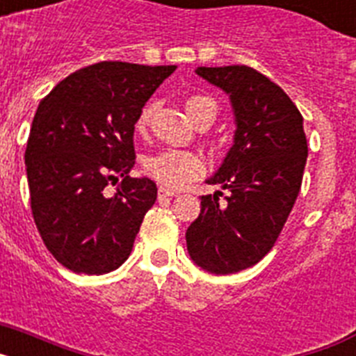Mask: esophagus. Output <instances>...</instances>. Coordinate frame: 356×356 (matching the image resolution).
I'll list each match as a JSON object with an SVG mask.
<instances>
[{
	"label": "esophagus",
	"instance_id": "obj_1",
	"mask_svg": "<svg viewBox=\"0 0 356 356\" xmlns=\"http://www.w3.org/2000/svg\"><path fill=\"white\" fill-rule=\"evenodd\" d=\"M175 191H169V188H165V187H159V197L160 200H162V197H171V196H175Z\"/></svg>",
	"mask_w": 356,
	"mask_h": 356
}]
</instances>
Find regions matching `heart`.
Here are the masks:
<instances>
[{"mask_svg":"<svg viewBox=\"0 0 356 356\" xmlns=\"http://www.w3.org/2000/svg\"><path fill=\"white\" fill-rule=\"evenodd\" d=\"M185 110L194 122L201 119H210L212 122L217 115V103L207 94H193L185 99ZM153 112H155V103L151 102L144 105L135 122L137 131L146 130L153 118ZM203 169H205L203 160L196 153L181 149L160 151L156 155H151L144 160V171L151 178H155L156 181L171 188H180L188 181L196 180L197 176L203 175Z\"/></svg>","mask_w":356,"mask_h":356,"instance_id":"1","label":"heart"}]
</instances>
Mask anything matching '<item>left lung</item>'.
<instances>
[{
    "label": "left lung",
    "instance_id": "obj_1",
    "mask_svg": "<svg viewBox=\"0 0 356 356\" xmlns=\"http://www.w3.org/2000/svg\"><path fill=\"white\" fill-rule=\"evenodd\" d=\"M234 106V146L207 180L228 188L201 196V212L185 238L191 259L209 273L232 275L254 266L275 246L300 194L308 156L303 115L282 87L248 65L197 67Z\"/></svg>",
    "mask_w": 356,
    "mask_h": 356
}]
</instances>
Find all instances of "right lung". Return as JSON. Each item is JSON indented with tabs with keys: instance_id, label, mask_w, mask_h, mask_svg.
Wrapping results in <instances>:
<instances>
[{
	"instance_id": "right-lung-1",
	"label": "right lung",
	"mask_w": 356,
	"mask_h": 356,
	"mask_svg": "<svg viewBox=\"0 0 356 356\" xmlns=\"http://www.w3.org/2000/svg\"><path fill=\"white\" fill-rule=\"evenodd\" d=\"M175 69L99 62L39 103L24 151L31 213L49 253L72 273L105 275L130 257L156 200L155 181L130 176L135 122ZM118 181L108 197L104 188Z\"/></svg>"
}]
</instances>
